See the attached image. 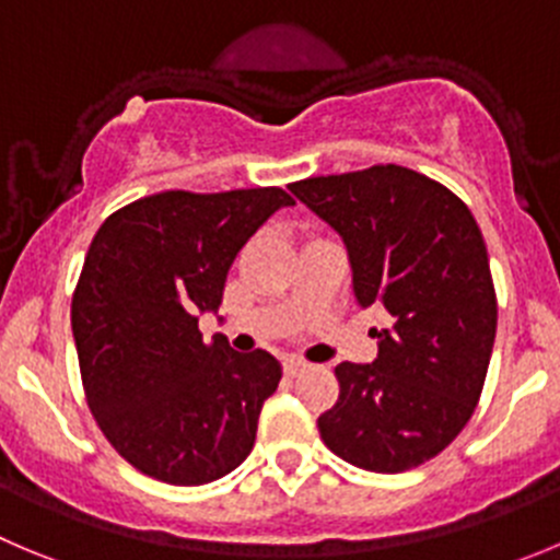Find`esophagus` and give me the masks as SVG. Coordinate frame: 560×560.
Returning <instances> with one entry per match:
<instances>
[{"mask_svg": "<svg viewBox=\"0 0 560 560\" xmlns=\"http://www.w3.org/2000/svg\"><path fill=\"white\" fill-rule=\"evenodd\" d=\"M307 369V363L305 360H300V357H289V360H285L283 363V371L289 376H296V374H302V371Z\"/></svg>", "mask_w": 560, "mask_h": 560, "instance_id": "1", "label": "esophagus"}]
</instances>
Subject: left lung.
<instances>
[{"label":"left lung","instance_id":"obj_1","mask_svg":"<svg viewBox=\"0 0 560 560\" xmlns=\"http://www.w3.org/2000/svg\"><path fill=\"white\" fill-rule=\"evenodd\" d=\"M289 189L343 238L357 302L393 318L374 329V363L335 369L340 396L318 418L324 445L371 472L412 470L454 443L487 380L498 296L476 217L398 164Z\"/></svg>","mask_w":560,"mask_h":560}]
</instances>
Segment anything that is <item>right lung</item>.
I'll return each instance as SVG.
<instances>
[{
  "label": "right lung",
  "instance_id": "1",
  "mask_svg": "<svg viewBox=\"0 0 560 560\" xmlns=\"http://www.w3.org/2000/svg\"><path fill=\"white\" fill-rule=\"evenodd\" d=\"M283 206L280 186L170 189L117 209L90 244L71 302L84 396L112 448L156 481L200 487L253 451L283 369L203 340L197 313H217L233 258Z\"/></svg>",
  "mask_w": 560,
  "mask_h": 560
}]
</instances>
